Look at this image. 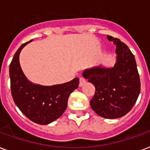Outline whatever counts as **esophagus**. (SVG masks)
I'll use <instances>...</instances> for the list:
<instances>
[{
	"label": "esophagus",
	"mask_w": 150,
	"mask_h": 150,
	"mask_svg": "<svg viewBox=\"0 0 150 150\" xmlns=\"http://www.w3.org/2000/svg\"><path fill=\"white\" fill-rule=\"evenodd\" d=\"M86 83V79H85L83 77H80L79 78V86H83V84Z\"/></svg>",
	"instance_id": "esophagus-1"
}]
</instances>
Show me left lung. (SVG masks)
<instances>
[{
	"label": "left lung",
	"mask_w": 150,
	"mask_h": 150,
	"mask_svg": "<svg viewBox=\"0 0 150 150\" xmlns=\"http://www.w3.org/2000/svg\"><path fill=\"white\" fill-rule=\"evenodd\" d=\"M116 45L117 61L112 68L94 67L85 70L82 75L96 88L90 100L92 109L99 116L118 118L128 114L140 93V79L135 57L125 43L107 36Z\"/></svg>",
	"instance_id": "8db88e82"
}]
</instances>
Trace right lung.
<instances>
[{
    "mask_svg": "<svg viewBox=\"0 0 150 150\" xmlns=\"http://www.w3.org/2000/svg\"><path fill=\"white\" fill-rule=\"evenodd\" d=\"M31 41L18 48L10 64L11 95L16 106L29 120L39 125H48L64 112L70 94L79 87V79L75 78L70 82L51 86L29 82L20 67L19 54L22 48Z\"/></svg>",
    "mask_w": 150,
    "mask_h": 150,
    "instance_id": "add662e5",
    "label": "right lung"
}]
</instances>
